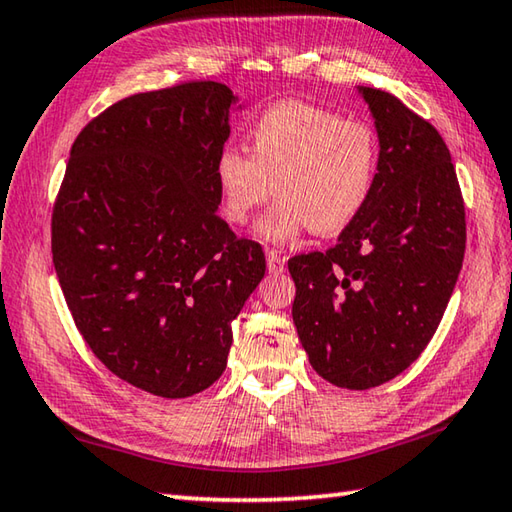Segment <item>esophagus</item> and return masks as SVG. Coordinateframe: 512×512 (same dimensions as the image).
<instances>
[{"mask_svg": "<svg viewBox=\"0 0 512 512\" xmlns=\"http://www.w3.org/2000/svg\"><path fill=\"white\" fill-rule=\"evenodd\" d=\"M266 264H268V271H271V273H282L284 264H287V259H284L280 250L268 248L266 250Z\"/></svg>", "mask_w": 512, "mask_h": 512, "instance_id": "obj_1", "label": "esophagus"}]
</instances>
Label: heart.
Here are the masks:
<instances>
[{"mask_svg":"<svg viewBox=\"0 0 512 512\" xmlns=\"http://www.w3.org/2000/svg\"><path fill=\"white\" fill-rule=\"evenodd\" d=\"M248 140L250 153L225 146L214 162L230 223L246 225L273 187L280 196L257 228L266 241H287L307 228L320 237L339 235L368 205L379 146L363 121L305 101H280L253 121Z\"/></svg>","mask_w":512,"mask_h":512,"instance_id":"obj_1","label":"heart"}]
</instances>
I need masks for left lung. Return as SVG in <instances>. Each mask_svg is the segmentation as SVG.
<instances>
[{"mask_svg":"<svg viewBox=\"0 0 512 512\" xmlns=\"http://www.w3.org/2000/svg\"><path fill=\"white\" fill-rule=\"evenodd\" d=\"M359 94L379 167L368 205L327 253L296 255L293 323L311 368L366 391L406 370L436 334L465 255V205L447 144L391 92Z\"/></svg>","mask_w":512,"mask_h":512,"instance_id":"obj_1","label":"left lung"}]
</instances>
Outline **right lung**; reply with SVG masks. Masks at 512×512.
Wrapping results in <instances>:
<instances>
[{
    "instance_id": "obj_1",
    "label": "right lung",
    "mask_w": 512,
    "mask_h": 512,
    "mask_svg": "<svg viewBox=\"0 0 512 512\" xmlns=\"http://www.w3.org/2000/svg\"><path fill=\"white\" fill-rule=\"evenodd\" d=\"M241 110L194 81L117 101L69 151L51 253L97 359L146 393L180 400L223 375L232 320L266 271L262 246L216 210V155Z\"/></svg>"
}]
</instances>
